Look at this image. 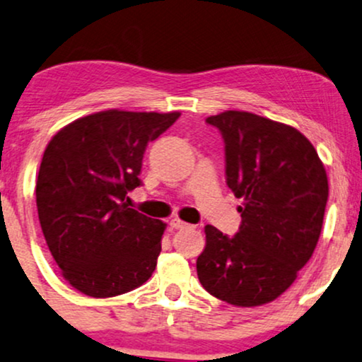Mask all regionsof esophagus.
Returning a JSON list of instances; mask_svg holds the SVG:
<instances>
[{
    "mask_svg": "<svg viewBox=\"0 0 362 362\" xmlns=\"http://www.w3.org/2000/svg\"><path fill=\"white\" fill-rule=\"evenodd\" d=\"M170 227L172 228H177V230H182V228H189L190 226L184 221H180V218H172L170 221Z\"/></svg>",
    "mask_w": 362,
    "mask_h": 362,
    "instance_id": "esophagus-1",
    "label": "esophagus"
}]
</instances>
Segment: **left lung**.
Segmentation results:
<instances>
[{"instance_id": "8db88e82", "label": "left lung", "mask_w": 362, "mask_h": 362, "mask_svg": "<svg viewBox=\"0 0 362 362\" xmlns=\"http://www.w3.org/2000/svg\"><path fill=\"white\" fill-rule=\"evenodd\" d=\"M226 145L228 189L244 200L234 237L205 227L197 276L204 289L239 308L277 299L308 264L321 235L329 185L299 130L249 112L209 117Z\"/></svg>"}]
</instances>
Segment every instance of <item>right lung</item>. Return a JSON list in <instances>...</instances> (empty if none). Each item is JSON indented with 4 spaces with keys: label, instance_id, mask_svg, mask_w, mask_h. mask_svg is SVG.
Listing matches in <instances>:
<instances>
[{
    "label": "right lung",
    "instance_id": "obj_1",
    "mask_svg": "<svg viewBox=\"0 0 362 362\" xmlns=\"http://www.w3.org/2000/svg\"><path fill=\"white\" fill-rule=\"evenodd\" d=\"M178 112L107 110L78 118L49 140L36 207L62 276L90 297L125 294L148 281L165 223L128 207L141 160Z\"/></svg>",
    "mask_w": 362,
    "mask_h": 362
}]
</instances>
